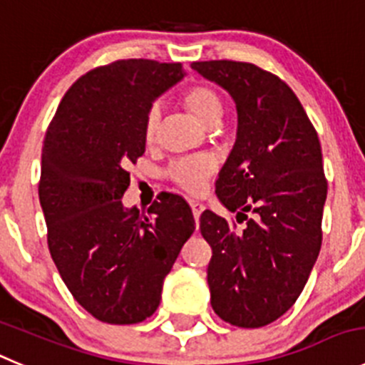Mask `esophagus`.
Wrapping results in <instances>:
<instances>
[{"mask_svg": "<svg viewBox=\"0 0 365 365\" xmlns=\"http://www.w3.org/2000/svg\"><path fill=\"white\" fill-rule=\"evenodd\" d=\"M190 206H192L193 217H195L197 225H199V217H200V213H202V211H204V204L202 202H197V200H190Z\"/></svg>", "mask_w": 365, "mask_h": 365, "instance_id": "esophagus-1", "label": "esophagus"}]
</instances>
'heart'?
Wrapping results in <instances>:
<instances>
[{
    "label": "heart",
    "instance_id": "b5f03b06",
    "mask_svg": "<svg viewBox=\"0 0 365 365\" xmlns=\"http://www.w3.org/2000/svg\"><path fill=\"white\" fill-rule=\"evenodd\" d=\"M179 100L200 123L207 125V127L217 125L220 120L222 98L217 89L211 88L206 82H192V84L185 86L180 89ZM159 121H161V113L155 106L150 107L145 114L143 127H141L143 141L147 145H152L158 138ZM213 168L215 165L210 158L195 155V158L179 159V161L172 163L166 175L180 190L188 193H199L213 173Z\"/></svg>",
    "mask_w": 365,
    "mask_h": 365
}]
</instances>
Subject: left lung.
<instances>
[{
    "label": "left lung",
    "mask_w": 365,
    "mask_h": 365,
    "mask_svg": "<svg viewBox=\"0 0 365 365\" xmlns=\"http://www.w3.org/2000/svg\"><path fill=\"white\" fill-rule=\"evenodd\" d=\"M192 68L227 89L238 109V138L217 195L245 225L240 231L210 210L200 215L213 249L211 307L229 324L262 328L296 303L321 251L328 190L321 143L297 96L274 73L237 61Z\"/></svg>",
    "instance_id": "left-lung-1"
}]
</instances>
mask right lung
<instances>
[{"mask_svg": "<svg viewBox=\"0 0 365 365\" xmlns=\"http://www.w3.org/2000/svg\"><path fill=\"white\" fill-rule=\"evenodd\" d=\"M180 62L121 58L66 91L43 145L39 200L48 249L76 303L109 324H136L159 307L163 279L195 231L188 202L159 193L148 215L125 210L127 166L145 154L152 100Z\"/></svg>", "mask_w": 365, "mask_h": 365, "instance_id": "right-lung-1", "label": "right lung"}]
</instances>
